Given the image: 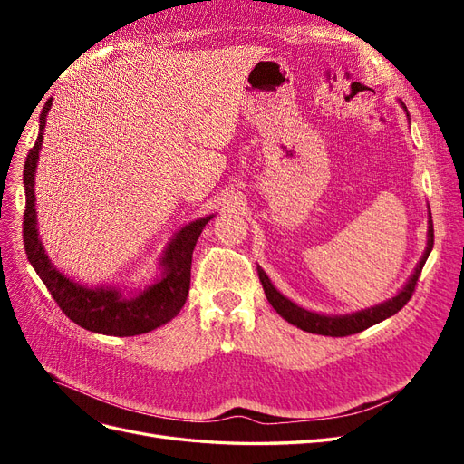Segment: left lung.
<instances>
[{
  "label": "left lung",
  "instance_id": "left-lung-1",
  "mask_svg": "<svg viewBox=\"0 0 464 464\" xmlns=\"http://www.w3.org/2000/svg\"><path fill=\"white\" fill-rule=\"evenodd\" d=\"M402 108L406 110L404 104H402ZM428 224H430V227H428V246H426L422 259H420V263L416 265V269H414L412 276L409 278V283L404 285V288L397 294L395 298H391L383 304L368 307V310H362V312H356V314H348V315H321V314L307 312V310H304V307H300L294 302H290L288 298H285L283 294H280L271 285L269 276L265 275L261 266H257V273H259V280H261L263 290H265V296H266V300H269V304L275 307L280 317L286 319L288 323H292V325L300 327L302 331L314 333V334H323V336H348V334H356V333L366 331L368 327L375 325V323L383 321L391 315H395L397 312H401L402 307L406 305V302L412 298L414 288L418 285L420 273H422L424 263H426L430 251L433 247L431 213H430Z\"/></svg>",
  "mask_w": 464,
  "mask_h": 464
}]
</instances>
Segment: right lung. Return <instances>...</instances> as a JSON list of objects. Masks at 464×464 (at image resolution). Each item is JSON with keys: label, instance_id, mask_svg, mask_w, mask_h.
Here are the masks:
<instances>
[{"label": "right lung", "instance_id": "add662e5", "mask_svg": "<svg viewBox=\"0 0 464 464\" xmlns=\"http://www.w3.org/2000/svg\"><path fill=\"white\" fill-rule=\"evenodd\" d=\"M52 106V98L40 111V133L34 147L24 162L23 184L26 193V207L23 215V242L26 257L34 266L36 275L50 290L52 298L60 310L82 329L111 334V336H135L157 329L170 321L184 307L189 294L191 257L195 244L213 218L203 217L181 228L164 251L162 276L157 283L135 296H123L116 288H87L73 283L50 263L44 246H42L36 228V205H34V174L38 154L44 141L46 116Z\"/></svg>", "mask_w": 464, "mask_h": 464}]
</instances>
